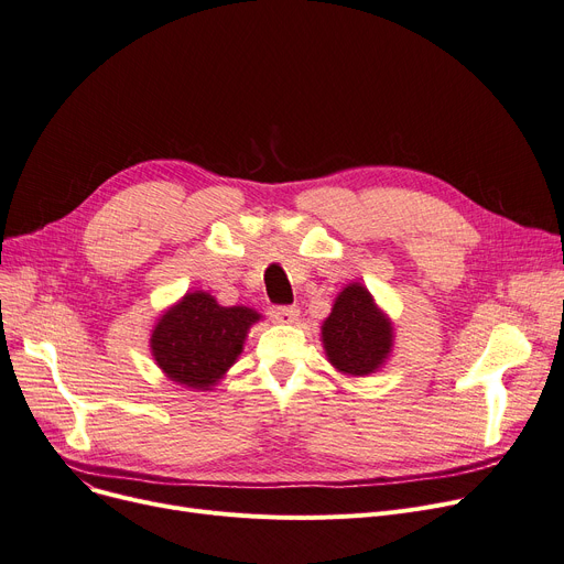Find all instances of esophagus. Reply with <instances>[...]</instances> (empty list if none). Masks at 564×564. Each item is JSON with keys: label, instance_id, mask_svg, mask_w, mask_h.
<instances>
[{"label": "esophagus", "instance_id": "34e87169", "mask_svg": "<svg viewBox=\"0 0 564 564\" xmlns=\"http://www.w3.org/2000/svg\"><path fill=\"white\" fill-rule=\"evenodd\" d=\"M270 317L279 324H294L300 319V308L297 306H274L270 311Z\"/></svg>", "mask_w": 564, "mask_h": 564}]
</instances>
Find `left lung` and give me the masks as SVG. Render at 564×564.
Masks as SVG:
<instances>
[{
    "mask_svg": "<svg viewBox=\"0 0 564 564\" xmlns=\"http://www.w3.org/2000/svg\"><path fill=\"white\" fill-rule=\"evenodd\" d=\"M319 340L336 372L368 377L391 359L395 327L389 313L375 302L372 292L364 283L351 281L338 292L329 317L322 322Z\"/></svg>",
    "mask_w": 564,
    "mask_h": 564,
    "instance_id": "left-lung-1",
    "label": "left lung"
}]
</instances>
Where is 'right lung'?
Instances as JSON below:
<instances>
[{
    "instance_id": "right-lung-1",
    "label": "right lung",
    "mask_w": 564,
    "mask_h": 564,
    "mask_svg": "<svg viewBox=\"0 0 564 564\" xmlns=\"http://www.w3.org/2000/svg\"><path fill=\"white\" fill-rule=\"evenodd\" d=\"M262 315L249 306H221L194 290L171 304L151 329V354L162 375L192 391H213L245 349Z\"/></svg>"
}]
</instances>
